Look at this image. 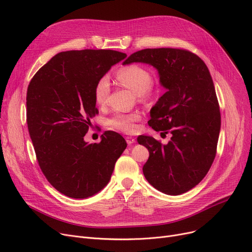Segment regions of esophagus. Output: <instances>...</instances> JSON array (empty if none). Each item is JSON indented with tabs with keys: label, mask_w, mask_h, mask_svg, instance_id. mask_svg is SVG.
Wrapping results in <instances>:
<instances>
[{
	"label": "esophagus",
	"mask_w": 252,
	"mask_h": 252,
	"mask_svg": "<svg viewBox=\"0 0 252 252\" xmlns=\"http://www.w3.org/2000/svg\"><path fill=\"white\" fill-rule=\"evenodd\" d=\"M126 143H127L128 145H131V144L136 142V139L133 138V137H126Z\"/></svg>",
	"instance_id": "esophagus-1"
}]
</instances>
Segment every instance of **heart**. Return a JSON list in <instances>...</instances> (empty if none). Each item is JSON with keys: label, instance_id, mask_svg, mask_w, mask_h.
Here are the masks:
<instances>
[{"label": "heart", "instance_id": "1", "mask_svg": "<svg viewBox=\"0 0 252 252\" xmlns=\"http://www.w3.org/2000/svg\"><path fill=\"white\" fill-rule=\"evenodd\" d=\"M116 79L125 88L136 94L140 101L148 102L154 95L155 89L152 86V75L148 68L140 64H127L119 68L116 72ZM110 94V83L107 75L98 79L94 89L95 101L99 105L107 102ZM142 114L139 111L129 113H116L107 121L109 127L125 131L135 133L138 129V122Z\"/></svg>", "mask_w": 252, "mask_h": 252}]
</instances>
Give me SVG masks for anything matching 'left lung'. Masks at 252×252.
<instances>
[{"label":"left lung","instance_id":"left-lung-1","mask_svg":"<svg viewBox=\"0 0 252 252\" xmlns=\"http://www.w3.org/2000/svg\"><path fill=\"white\" fill-rule=\"evenodd\" d=\"M134 62L158 70L166 92L152 107L148 124L161 136L170 134L165 145L153 137H138L149 151L144 176L158 191L183 194L202 181L217 154L220 112L213 78L203 60L185 49H144L124 65Z\"/></svg>","mask_w":252,"mask_h":252}]
</instances>
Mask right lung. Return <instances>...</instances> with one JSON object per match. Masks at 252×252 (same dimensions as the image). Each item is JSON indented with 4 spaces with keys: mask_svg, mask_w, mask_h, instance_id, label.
<instances>
[{
    "mask_svg": "<svg viewBox=\"0 0 252 252\" xmlns=\"http://www.w3.org/2000/svg\"><path fill=\"white\" fill-rule=\"evenodd\" d=\"M126 54L113 50L58 53L33 75L26 94V123L39 167L57 191L84 199L108 184L126 148L118 133L106 130L100 143L84 137L99 113L98 79Z\"/></svg>",
    "mask_w": 252,
    "mask_h": 252,
    "instance_id": "obj_1",
    "label": "right lung"
}]
</instances>
